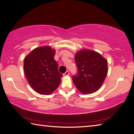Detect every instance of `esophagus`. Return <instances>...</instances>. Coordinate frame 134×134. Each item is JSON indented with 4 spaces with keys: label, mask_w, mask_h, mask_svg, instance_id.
<instances>
[{
    "label": "esophagus",
    "mask_w": 134,
    "mask_h": 134,
    "mask_svg": "<svg viewBox=\"0 0 134 134\" xmlns=\"http://www.w3.org/2000/svg\"><path fill=\"white\" fill-rule=\"evenodd\" d=\"M69 75V72L68 71H66L64 74H63V76H68Z\"/></svg>",
    "instance_id": "34e87169"
}]
</instances>
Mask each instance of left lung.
I'll return each mask as SVG.
<instances>
[{
  "mask_svg": "<svg viewBox=\"0 0 134 134\" xmlns=\"http://www.w3.org/2000/svg\"><path fill=\"white\" fill-rule=\"evenodd\" d=\"M75 62L78 71L72 80L76 88L84 94L99 90L108 73L107 60L98 52L83 49L76 53Z\"/></svg>",
  "mask_w": 134,
  "mask_h": 134,
  "instance_id": "8db88e82",
  "label": "left lung"
}]
</instances>
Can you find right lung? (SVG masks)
I'll return each mask as SVG.
<instances>
[{"label": "right lung", "mask_w": 134, "mask_h": 134, "mask_svg": "<svg viewBox=\"0 0 134 134\" xmlns=\"http://www.w3.org/2000/svg\"><path fill=\"white\" fill-rule=\"evenodd\" d=\"M50 46L36 48L24 60V71L30 86L40 94L49 95L57 89L62 74Z\"/></svg>", "instance_id": "add662e5"}]
</instances>
